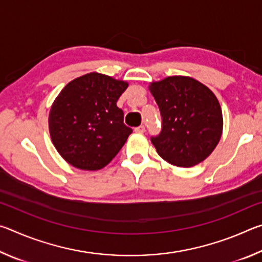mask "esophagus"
I'll return each mask as SVG.
<instances>
[{
    "label": "esophagus",
    "mask_w": 262,
    "mask_h": 262,
    "mask_svg": "<svg viewBox=\"0 0 262 262\" xmlns=\"http://www.w3.org/2000/svg\"><path fill=\"white\" fill-rule=\"evenodd\" d=\"M135 132H137V133H144L145 132V127L143 125L136 127L135 128Z\"/></svg>",
    "instance_id": "esophagus-1"
}]
</instances>
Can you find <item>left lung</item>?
<instances>
[{
  "mask_svg": "<svg viewBox=\"0 0 262 262\" xmlns=\"http://www.w3.org/2000/svg\"><path fill=\"white\" fill-rule=\"evenodd\" d=\"M150 91L159 107L162 128L151 142L164 161L190 167L209 156L220 142L223 117L215 95L195 79L166 77Z\"/></svg>",
  "mask_w": 262,
  "mask_h": 262,
  "instance_id": "8db88e82",
  "label": "left lung"
}]
</instances>
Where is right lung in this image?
Returning <instances> with one entry per match:
<instances>
[{
	"instance_id": "1",
	"label": "right lung",
	"mask_w": 262,
	"mask_h": 262,
	"mask_svg": "<svg viewBox=\"0 0 262 262\" xmlns=\"http://www.w3.org/2000/svg\"><path fill=\"white\" fill-rule=\"evenodd\" d=\"M127 86L123 81L90 73L62 89L48 122L53 144L73 166L99 170L120 151L133 132L117 106Z\"/></svg>"
}]
</instances>
